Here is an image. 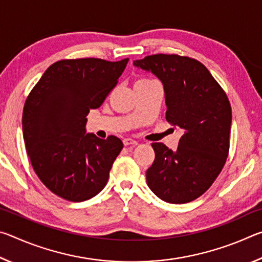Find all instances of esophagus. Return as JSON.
<instances>
[{
  "instance_id": "34e87169",
  "label": "esophagus",
  "mask_w": 262,
  "mask_h": 262,
  "mask_svg": "<svg viewBox=\"0 0 262 262\" xmlns=\"http://www.w3.org/2000/svg\"><path fill=\"white\" fill-rule=\"evenodd\" d=\"M123 144H125L126 147H127V145H137V144H139V142L135 141V140H133V139H129V137H128V139L123 140Z\"/></svg>"
}]
</instances>
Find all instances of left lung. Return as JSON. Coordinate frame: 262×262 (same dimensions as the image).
I'll return each mask as SVG.
<instances>
[{
	"label": "left lung",
	"instance_id": "obj_1",
	"mask_svg": "<svg viewBox=\"0 0 262 262\" xmlns=\"http://www.w3.org/2000/svg\"><path fill=\"white\" fill-rule=\"evenodd\" d=\"M134 66L161 79L166 120L183 129L176 151L152 143L155 161L147 184L168 203H187L206 192L221 173L229 155L231 105L223 89L198 60L155 54Z\"/></svg>",
	"mask_w": 262,
	"mask_h": 262
}]
</instances>
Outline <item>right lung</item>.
Wrapping results in <instances>:
<instances>
[{"mask_svg":"<svg viewBox=\"0 0 262 262\" xmlns=\"http://www.w3.org/2000/svg\"><path fill=\"white\" fill-rule=\"evenodd\" d=\"M128 59L61 60L47 68L26 98L23 136L33 170L64 200L81 202L107 184L123 148L120 139L86 134V115L117 85Z\"/></svg>","mask_w":262,"mask_h":262,"instance_id":"obj_1","label":"right lung"}]
</instances>
